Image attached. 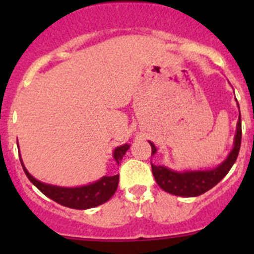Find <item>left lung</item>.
<instances>
[{
  "instance_id": "8db88e82",
  "label": "left lung",
  "mask_w": 254,
  "mask_h": 254,
  "mask_svg": "<svg viewBox=\"0 0 254 254\" xmlns=\"http://www.w3.org/2000/svg\"><path fill=\"white\" fill-rule=\"evenodd\" d=\"M238 106V103H237ZM240 108V107H238ZM241 137H242V127H241V114L237 122L236 135H235L234 148L229 153L226 160L212 170L206 171H186V172H177L165 166H155L151 163L152 175L156 182L167 193L178 196H198L216 186L225 176L229 173L234 163L236 162L238 152L241 147ZM152 153H156V146L150 141Z\"/></svg>"
}]
</instances>
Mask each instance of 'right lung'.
Masks as SVG:
<instances>
[{"mask_svg":"<svg viewBox=\"0 0 254 254\" xmlns=\"http://www.w3.org/2000/svg\"><path fill=\"white\" fill-rule=\"evenodd\" d=\"M130 146L127 143L122 146H118L113 152V157H114L115 162L118 166L120 165L123 160V156L125 155ZM20 163L24 173L27 175L28 179L42 191L43 194L50 198L51 200L56 201L58 204L64 206L71 207V209H78V210H86L91 209V207H96L101 204L106 203L109 199L114 195L117 191L118 183H119V175L115 176H104L102 177L99 181L94 182V183L87 184V186L75 187V188H65V187H56L51 186V184L43 183L35 179L34 177L30 175L27 171V168L23 165L22 158L19 157Z\"/></svg>","mask_w":254,"mask_h":254,"instance_id":"right-lung-1","label":"right lung"}]
</instances>
